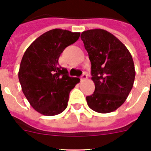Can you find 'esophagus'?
<instances>
[{"mask_svg": "<svg viewBox=\"0 0 151 151\" xmlns=\"http://www.w3.org/2000/svg\"><path fill=\"white\" fill-rule=\"evenodd\" d=\"M88 78V76H87V74H86V73H84L82 75V76H81V77H80V79L81 80H84V79H86V78Z\"/></svg>", "mask_w": 151, "mask_h": 151, "instance_id": "obj_1", "label": "esophagus"}]
</instances>
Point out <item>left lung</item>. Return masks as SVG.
<instances>
[{
	"instance_id": "left-lung-1",
	"label": "left lung",
	"mask_w": 151,
	"mask_h": 151,
	"mask_svg": "<svg viewBox=\"0 0 151 151\" xmlns=\"http://www.w3.org/2000/svg\"><path fill=\"white\" fill-rule=\"evenodd\" d=\"M81 38L91 64L94 93L86 97L94 111L107 113L123 104L133 87L135 70L127 47L104 29L85 31Z\"/></svg>"
}]
</instances>
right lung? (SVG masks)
<instances>
[{"label":"right lung","instance_id":"add662e5","mask_svg":"<svg viewBox=\"0 0 151 151\" xmlns=\"http://www.w3.org/2000/svg\"><path fill=\"white\" fill-rule=\"evenodd\" d=\"M79 36L80 32L52 29L35 40L24 53L19 80L26 99L41 114L55 116L67 107L69 92L80 79L69 76L58 60Z\"/></svg>","mask_w":151,"mask_h":151}]
</instances>
